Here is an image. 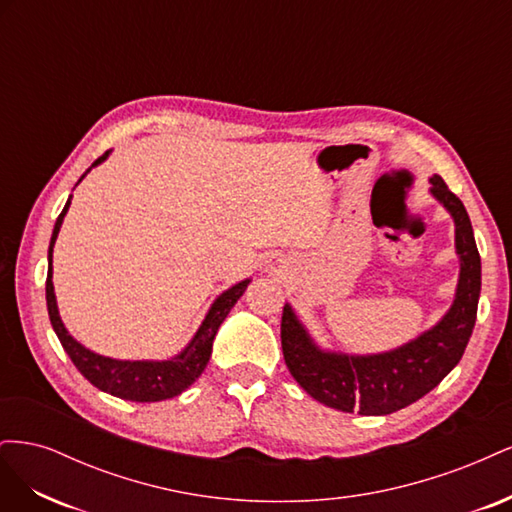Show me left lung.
<instances>
[{
	"label": "left lung",
	"mask_w": 512,
	"mask_h": 512,
	"mask_svg": "<svg viewBox=\"0 0 512 512\" xmlns=\"http://www.w3.org/2000/svg\"><path fill=\"white\" fill-rule=\"evenodd\" d=\"M431 196L455 222L459 280L448 312L408 344L378 354L320 348L290 303L282 314V350L292 378L320 404L365 416H384L414 404L451 374L472 337L480 297V256L461 200L433 175Z\"/></svg>",
	"instance_id": "left-lung-1"
}]
</instances>
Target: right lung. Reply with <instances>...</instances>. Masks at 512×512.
<instances>
[{"mask_svg":"<svg viewBox=\"0 0 512 512\" xmlns=\"http://www.w3.org/2000/svg\"><path fill=\"white\" fill-rule=\"evenodd\" d=\"M108 153L111 151H106L102 158H98L94 164H91V168L102 164L108 158ZM91 168H87V173ZM85 175L79 179V183L85 179ZM70 200L72 196L68 198L64 211L59 213L53 228V237L49 245V273H46V307H49V318L61 346H64V350L68 352L76 369H79L81 374L96 386V389L108 395L128 399V401H141V404H149V401H164V399L181 395L205 371L211 359L215 333H218L220 324L224 322L230 309L235 307V303L241 299V294L245 292L247 284L252 280H243L224 290L220 297L211 303L205 320L200 322V327L190 339V344L185 346L179 354L170 356V359L121 361V359H111V356H102L94 350L85 348L81 342H76V339L68 333L66 324L61 322L59 309H57L55 288H53V247L59 235V228L64 224V218L68 213Z\"/></svg>","mask_w":512,"mask_h":512,"instance_id":"add662e5","label":"right lung"}]
</instances>
